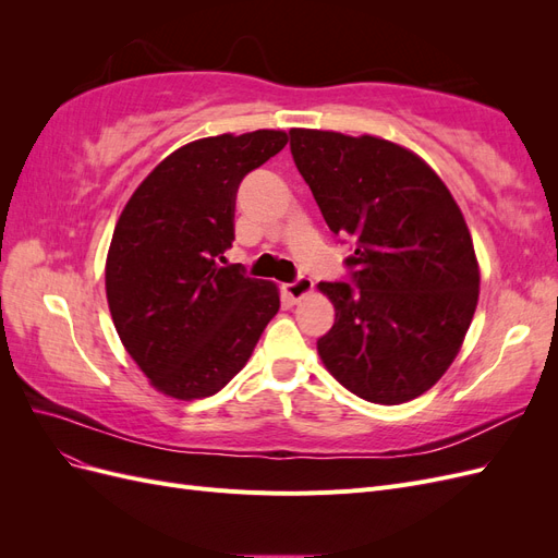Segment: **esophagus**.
Wrapping results in <instances>:
<instances>
[{"instance_id": "esophagus-1", "label": "esophagus", "mask_w": 558, "mask_h": 558, "mask_svg": "<svg viewBox=\"0 0 558 558\" xmlns=\"http://www.w3.org/2000/svg\"><path fill=\"white\" fill-rule=\"evenodd\" d=\"M312 289H314V281L310 277H298L291 283H283V291H286V295H289L291 300H300L302 295L312 293Z\"/></svg>"}]
</instances>
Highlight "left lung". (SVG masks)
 I'll list each match as a JSON object with an SVG mask.
<instances>
[{
	"label": "left lung",
	"instance_id": "1",
	"mask_svg": "<svg viewBox=\"0 0 558 558\" xmlns=\"http://www.w3.org/2000/svg\"><path fill=\"white\" fill-rule=\"evenodd\" d=\"M291 154L337 238L356 251L349 281H320L335 305L316 342L328 373L379 404L408 402L459 353L480 298L465 218L442 179L379 137L291 130Z\"/></svg>",
	"mask_w": 558,
	"mask_h": 558
}]
</instances>
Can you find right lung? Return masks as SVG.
<instances>
[{
    "label": "right lung",
    "mask_w": 558,
    "mask_h": 558,
    "mask_svg": "<svg viewBox=\"0 0 558 558\" xmlns=\"http://www.w3.org/2000/svg\"><path fill=\"white\" fill-rule=\"evenodd\" d=\"M281 130L177 148L132 193L107 256V300L130 356L160 393L207 398L246 365L279 312L277 286L226 265L242 179L286 146Z\"/></svg>",
    "instance_id": "1"
}]
</instances>
